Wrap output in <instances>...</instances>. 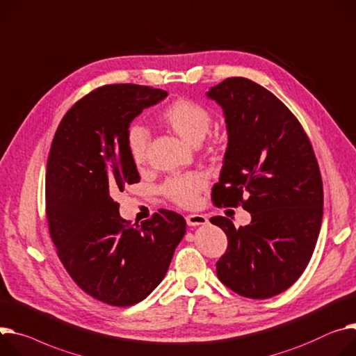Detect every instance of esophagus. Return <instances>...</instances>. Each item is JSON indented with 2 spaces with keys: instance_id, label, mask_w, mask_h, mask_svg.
Instances as JSON below:
<instances>
[{
  "instance_id": "esophagus-1",
  "label": "esophagus",
  "mask_w": 356,
  "mask_h": 356,
  "mask_svg": "<svg viewBox=\"0 0 356 356\" xmlns=\"http://www.w3.org/2000/svg\"><path fill=\"white\" fill-rule=\"evenodd\" d=\"M185 220H186V224L189 227H197V225L208 224L207 216L202 215V213H189V215L185 216Z\"/></svg>"
}]
</instances>
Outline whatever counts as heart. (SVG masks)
I'll return each mask as SVG.
<instances>
[{
    "instance_id": "1",
    "label": "heart",
    "mask_w": 356,
    "mask_h": 356,
    "mask_svg": "<svg viewBox=\"0 0 356 356\" xmlns=\"http://www.w3.org/2000/svg\"><path fill=\"white\" fill-rule=\"evenodd\" d=\"M159 122L191 145H198L212 128L213 117L202 104L178 98L168 104L159 114ZM127 147L136 168H144L148 161V134L143 127H131L127 132ZM207 186V178L198 171L168 178L161 186V193L178 207H194L201 191Z\"/></svg>"
}]
</instances>
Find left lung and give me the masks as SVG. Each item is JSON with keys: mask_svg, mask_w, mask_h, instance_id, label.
<instances>
[{"mask_svg": "<svg viewBox=\"0 0 356 356\" xmlns=\"http://www.w3.org/2000/svg\"><path fill=\"white\" fill-rule=\"evenodd\" d=\"M207 95L222 106L228 128L212 202L252 216L239 228L225 216L209 220L228 238L216 275L241 296H275L302 275L321 229L323 188L312 144L291 109L248 78H227Z\"/></svg>", "mask_w": 356, "mask_h": 356, "instance_id": "left-lung-1", "label": "left lung"}]
</instances>
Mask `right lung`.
<instances>
[{"label":"right lung","instance_id":"right-lung-1","mask_svg":"<svg viewBox=\"0 0 356 356\" xmlns=\"http://www.w3.org/2000/svg\"><path fill=\"white\" fill-rule=\"evenodd\" d=\"M168 95L136 84L99 87L61 120L45 172L49 236L75 284L104 304L129 307L165 277L185 235L184 216L158 209L141 225L120 216L115 197L140 182L129 156L131 121Z\"/></svg>","mask_w":356,"mask_h":356}]
</instances>
